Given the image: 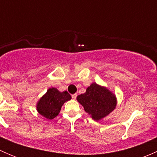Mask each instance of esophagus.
<instances>
[{
	"label": "esophagus",
	"mask_w": 157,
	"mask_h": 157,
	"mask_svg": "<svg viewBox=\"0 0 157 157\" xmlns=\"http://www.w3.org/2000/svg\"><path fill=\"white\" fill-rule=\"evenodd\" d=\"M77 94L72 95V99H76V98H77Z\"/></svg>",
	"instance_id": "1"
}]
</instances>
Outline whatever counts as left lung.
I'll return each instance as SVG.
<instances>
[{
	"label": "left lung",
	"mask_w": 157,
	"mask_h": 157,
	"mask_svg": "<svg viewBox=\"0 0 157 157\" xmlns=\"http://www.w3.org/2000/svg\"><path fill=\"white\" fill-rule=\"evenodd\" d=\"M77 100L85 112L96 121L108 116L116 108L118 102L113 92L95 82L86 88L84 93L77 96Z\"/></svg>",
	"instance_id": "obj_1"
}]
</instances>
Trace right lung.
<instances>
[{"label": "right lung", "mask_w": 157, "mask_h": 157, "mask_svg": "<svg viewBox=\"0 0 157 157\" xmlns=\"http://www.w3.org/2000/svg\"><path fill=\"white\" fill-rule=\"evenodd\" d=\"M71 99V96L67 91L61 92L57 88L51 87L39 99L36 110L47 119H53L58 116L64 102Z\"/></svg>", "instance_id": "obj_1"}]
</instances>
